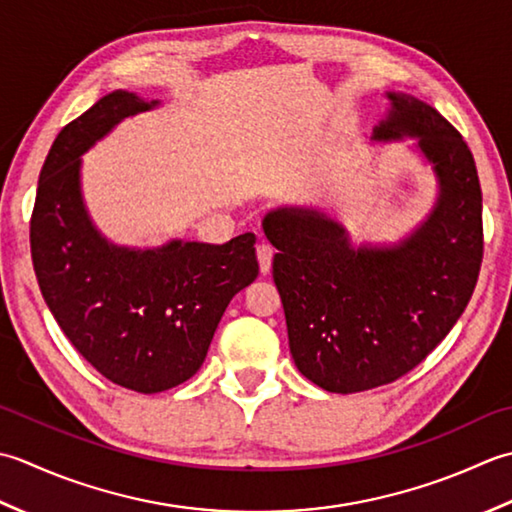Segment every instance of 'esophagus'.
Returning a JSON list of instances; mask_svg holds the SVG:
<instances>
[{
	"label": "esophagus",
	"mask_w": 512,
	"mask_h": 512,
	"mask_svg": "<svg viewBox=\"0 0 512 512\" xmlns=\"http://www.w3.org/2000/svg\"><path fill=\"white\" fill-rule=\"evenodd\" d=\"M256 254H258V263H260V274H269L271 271V260H274V247L269 243H260L256 247Z\"/></svg>",
	"instance_id": "34e87169"
}]
</instances>
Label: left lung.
Here are the masks:
<instances>
[{"label":"left lung","instance_id":"1","mask_svg":"<svg viewBox=\"0 0 512 512\" xmlns=\"http://www.w3.org/2000/svg\"><path fill=\"white\" fill-rule=\"evenodd\" d=\"M387 99L371 139H415L437 181L431 214L409 236L356 247L347 227L311 207L263 218L291 358L329 393L369 391L415 369L464 314L482 265V190L462 134L429 103Z\"/></svg>","mask_w":512,"mask_h":512}]
</instances>
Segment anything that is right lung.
Returning a JSON list of instances; mask_svg holds the SVG:
<instances>
[{
  "label": "right lung",
  "instance_id": "right-lung-1",
  "mask_svg": "<svg viewBox=\"0 0 512 512\" xmlns=\"http://www.w3.org/2000/svg\"><path fill=\"white\" fill-rule=\"evenodd\" d=\"M161 101L114 90L57 134L39 174L30 254L57 325L103 378L161 393L201 369L238 291L258 276L256 236L223 245L170 241L139 249L108 241L81 194V154Z\"/></svg>",
  "mask_w": 512,
  "mask_h": 512
}]
</instances>
